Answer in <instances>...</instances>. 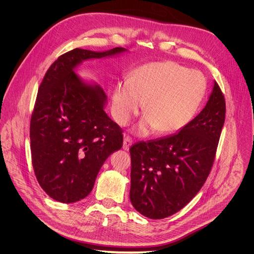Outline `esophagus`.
Returning <instances> with one entry per match:
<instances>
[{
	"mask_svg": "<svg viewBox=\"0 0 254 254\" xmlns=\"http://www.w3.org/2000/svg\"><path fill=\"white\" fill-rule=\"evenodd\" d=\"M131 143H132V139L128 135H126L124 138V150L128 151L129 147L131 146Z\"/></svg>",
	"mask_w": 254,
	"mask_h": 254,
	"instance_id": "34e87169",
	"label": "esophagus"
}]
</instances>
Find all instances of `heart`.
<instances>
[{"label": "heart", "mask_w": 254, "mask_h": 254, "mask_svg": "<svg viewBox=\"0 0 254 254\" xmlns=\"http://www.w3.org/2000/svg\"><path fill=\"white\" fill-rule=\"evenodd\" d=\"M207 89L199 70L174 61L151 62L137 67L128 81H119L112 91L115 121L126 126L143 103L144 118L136 127L140 135L156 129L173 133L185 127L196 115Z\"/></svg>", "instance_id": "b5f03b06"}]
</instances>
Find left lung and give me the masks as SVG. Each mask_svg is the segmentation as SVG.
<instances>
[{"mask_svg": "<svg viewBox=\"0 0 254 254\" xmlns=\"http://www.w3.org/2000/svg\"><path fill=\"white\" fill-rule=\"evenodd\" d=\"M225 114V98L215 82L203 111L179 132L130 147L129 199L137 212L163 219L196 196L212 169Z\"/></svg>", "mask_w": 254, "mask_h": 254, "instance_id": "1", "label": "left lung"}]
</instances>
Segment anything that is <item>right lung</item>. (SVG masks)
Here are the masks:
<instances>
[{"label":"right lung","instance_id":"1","mask_svg":"<svg viewBox=\"0 0 254 254\" xmlns=\"http://www.w3.org/2000/svg\"><path fill=\"white\" fill-rule=\"evenodd\" d=\"M124 51H68L52 63L39 86L30 122L32 165L41 188L58 202L85 198L105 160L124 141L123 129L103 111V89L85 84L73 70L83 60Z\"/></svg>","mask_w":254,"mask_h":254}]
</instances>
